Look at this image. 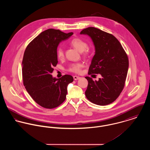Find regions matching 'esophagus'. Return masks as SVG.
<instances>
[{
    "label": "esophagus",
    "instance_id": "esophagus-1",
    "mask_svg": "<svg viewBox=\"0 0 150 150\" xmlns=\"http://www.w3.org/2000/svg\"><path fill=\"white\" fill-rule=\"evenodd\" d=\"M73 79L75 80H79L80 79V77L77 76H73Z\"/></svg>",
    "mask_w": 150,
    "mask_h": 150
}]
</instances>
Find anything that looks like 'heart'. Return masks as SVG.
Here are the masks:
<instances>
[{
	"label": "heart",
	"instance_id": "obj_1",
	"mask_svg": "<svg viewBox=\"0 0 150 150\" xmlns=\"http://www.w3.org/2000/svg\"><path fill=\"white\" fill-rule=\"evenodd\" d=\"M70 44L74 48L80 52H83L84 55L87 56L89 54V51L87 48L88 44L86 42L80 38H74L70 42ZM57 56L59 59H62L64 57V51L62 48H58L57 51ZM83 64L81 63L72 64L69 66L68 69L69 71L76 73H79L81 71Z\"/></svg>",
	"mask_w": 150,
	"mask_h": 150
}]
</instances>
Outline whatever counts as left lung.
<instances>
[{"instance_id":"left-lung-1","label":"left lung","mask_w":150,"mask_h":150,"mask_svg":"<svg viewBox=\"0 0 150 150\" xmlns=\"http://www.w3.org/2000/svg\"><path fill=\"white\" fill-rule=\"evenodd\" d=\"M80 34L90 36L95 47L88 74L102 76L98 81L86 77L88 82L86 97L97 105H109L117 99L124 88L128 70V55L121 43L110 33L89 27Z\"/></svg>"}]
</instances>
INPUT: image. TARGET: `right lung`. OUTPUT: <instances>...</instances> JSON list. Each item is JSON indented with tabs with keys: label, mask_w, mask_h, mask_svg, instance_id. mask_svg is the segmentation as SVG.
Segmentation results:
<instances>
[{
	"label": "right lung",
	"mask_w": 150,
	"mask_h": 150,
	"mask_svg": "<svg viewBox=\"0 0 150 150\" xmlns=\"http://www.w3.org/2000/svg\"><path fill=\"white\" fill-rule=\"evenodd\" d=\"M73 34L48 29L36 37L25 51L22 63L23 84L32 98L44 108L51 109L61 105L66 99L67 86L73 81L70 75L58 79L51 75L58 64V44Z\"/></svg>",
	"instance_id": "add662e5"
}]
</instances>
